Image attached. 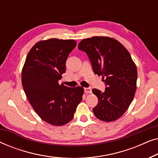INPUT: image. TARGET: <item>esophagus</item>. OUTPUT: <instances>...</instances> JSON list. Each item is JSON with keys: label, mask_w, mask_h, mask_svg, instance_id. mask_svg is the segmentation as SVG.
<instances>
[{"label": "esophagus", "mask_w": 158, "mask_h": 158, "mask_svg": "<svg viewBox=\"0 0 158 158\" xmlns=\"http://www.w3.org/2000/svg\"><path fill=\"white\" fill-rule=\"evenodd\" d=\"M91 88H84V92L86 94H90V93H91Z\"/></svg>", "instance_id": "esophagus-1"}]
</instances>
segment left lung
<instances>
[{"label": "left lung", "instance_id": "1", "mask_svg": "<svg viewBox=\"0 0 158 158\" xmlns=\"http://www.w3.org/2000/svg\"><path fill=\"white\" fill-rule=\"evenodd\" d=\"M78 49L87 54L95 74L102 76L105 91L93 89L98 102L94 115L104 122H113L125 113L137 89V70L130 54L115 39L93 36L84 39Z\"/></svg>", "mask_w": 158, "mask_h": 158}]
</instances>
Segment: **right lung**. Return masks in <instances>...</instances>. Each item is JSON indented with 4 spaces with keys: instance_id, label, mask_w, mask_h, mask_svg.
Segmentation results:
<instances>
[{
    "instance_id": "obj_1",
    "label": "right lung",
    "mask_w": 158,
    "mask_h": 158,
    "mask_svg": "<svg viewBox=\"0 0 158 158\" xmlns=\"http://www.w3.org/2000/svg\"><path fill=\"white\" fill-rule=\"evenodd\" d=\"M76 44L73 40L40 41L28 53L22 69L21 82L30 104L42 120L54 126L70 122L83 98V88L58 83Z\"/></svg>"
}]
</instances>
